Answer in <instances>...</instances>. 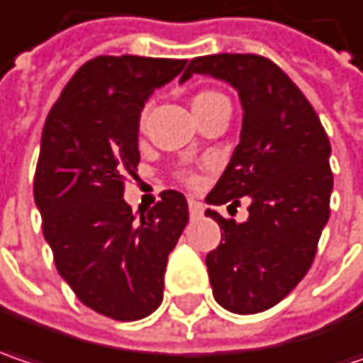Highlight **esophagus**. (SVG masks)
<instances>
[{"instance_id": "obj_1", "label": "esophagus", "mask_w": 363, "mask_h": 363, "mask_svg": "<svg viewBox=\"0 0 363 363\" xmlns=\"http://www.w3.org/2000/svg\"><path fill=\"white\" fill-rule=\"evenodd\" d=\"M189 213H191V218L195 220V218H201L203 213V205L199 201H195V199H189Z\"/></svg>"}]
</instances>
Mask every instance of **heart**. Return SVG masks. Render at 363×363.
I'll use <instances>...</instances> for the list:
<instances>
[{"label": "heart", "instance_id": "heart-1", "mask_svg": "<svg viewBox=\"0 0 363 363\" xmlns=\"http://www.w3.org/2000/svg\"><path fill=\"white\" fill-rule=\"evenodd\" d=\"M220 100H225L220 92H213V90H203V92H197L195 96H193V111L195 113H199V111H205L207 106H211V104H216V102H220ZM143 121H145V111L141 113V127H143ZM186 181H193V177L191 174H186L184 177Z\"/></svg>", "mask_w": 363, "mask_h": 363}]
</instances>
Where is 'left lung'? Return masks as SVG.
<instances>
[{
  "instance_id": "8db88e82",
  "label": "left lung",
  "mask_w": 363,
  "mask_h": 363,
  "mask_svg": "<svg viewBox=\"0 0 363 363\" xmlns=\"http://www.w3.org/2000/svg\"><path fill=\"white\" fill-rule=\"evenodd\" d=\"M193 74L232 84L242 102L240 143L205 201L236 207L248 197V220L205 211L224 230L205 265L220 306L257 314L281 302L314 261L330 213L329 138L308 98L267 57H195L181 82Z\"/></svg>"
}]
</instances>
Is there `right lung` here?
Returning a JSON list of instances; mask_svg holds the SVG:
<instances>
[{"label": "right lung", "instance_id": "obj_1", "mask_svg": "<svg viewBox=\"0 0 363 363\" xmlns=\"http://www.w3.org/2000/svg\"><path fill=\"white\" fill-rule=\"evenodd\" d=\"M186 59L100 55L86 61L49 111L34 172V201L59 275L77 300L115 320L162 304L170 250L189 222L179 191L139 220L123 199L138 174L139 115Z\"/></svg>", "mask_w": 363, "mask_h": 363}]
</instances>
